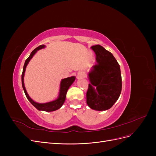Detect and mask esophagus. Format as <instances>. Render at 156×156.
Segmentation results:
<instances>
[{
  "instance_id": "34e87169",
  "label": "esophagus",
  "mask_w": 156,
  "mask_h": 156,
  "mask_svg": "<svg viewBox=\"0 0 156 156\" xmlns=\"http://www.w3.org/2000/svg\"><path fill=\"white\" fill-rule=\"evenodd\" d=\"M83 76H84V73H83V72H79L77 73V78H78V79L82 78V77H83Z\"/></svg>"
}]
</instances>
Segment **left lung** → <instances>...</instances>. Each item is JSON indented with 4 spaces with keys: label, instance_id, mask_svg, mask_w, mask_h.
Here are the masks:
<instances>
[{
    "label": "left lung",
    "instance_id": "left-lung-1",
    "mask_svg": "<svg viewBox=\"0 0 156 156\" xmlns=\"http://www.w3.org/2000/svg\"><path fill=\"white\" fill-rule=\"evenodd\" d=\"M96 55V65L88 72L87 103L96 111L109 109L119 99L122 90L120 65L111 52L100 45L91 47Z\"/></svg>",
    "mask_w": 156,
    "mask_h": 156
}]
</instances>
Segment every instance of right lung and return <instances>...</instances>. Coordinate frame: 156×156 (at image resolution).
<instances>
[{"label":"right lung","instance_id":"1","mask_svg":"<svg viewBox=\"0 0 156 156\" xmlns=\"http://www.w3.org/2000/svg\"><path fill=\"white\" fill-rule=\"evenodd\" d=\"M45 48V45H41L39 47H37V48H36L35 49H34L32 51V53H30V56L25 60L24 66H23V73L21 75V82H22V87L23 88V90H24V92H25L26 97L27 98L28 100H29V101L32 103V105L33 106H34L37 108V109L39 111L51 112V111H55L56 110H58V108H60L62 106V105L64 104V103L65 101V100H66V93H67L68 90L69 88V87L73 84V83L75 81V77L72 76L70 77H68V78L63 79L61 80L60 84V90H59L58 96L57 98L56 99V100L48 102V103H37L33 100H32L31 98L29 96V94H28V93L26 90L25 84H24V76H25V69L27 68V66L28 65V64H29V62H30V60L33 57V56H34L36 53V52L38 50L44 49Z\"/></svg>","mask_w":156,"mask_h":156}]
</instances>
